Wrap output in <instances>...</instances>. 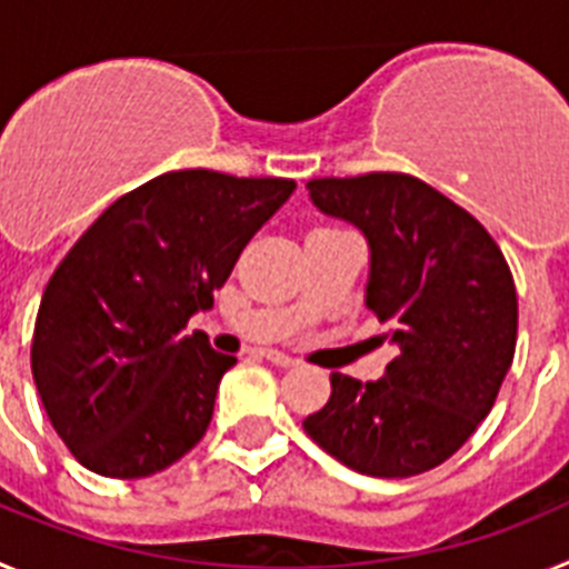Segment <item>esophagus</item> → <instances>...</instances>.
Here are the masks:
<instances>
[{
  "mask_svg": "<svg viewBox=\"0 0 569 569\" xmlns=\"http://www.w3.org/2000/svg\"><path fill=\"white\" fill-rule=\"evenodd\" d=\"M259 356L261 359H268L270 365H276V367H293L296 365L293 356L281 353V350H273V347H264V350H259Z\"/></svg>",
  "mask_w": 569,
  "mask_h": 569,
  "instance_id": "obj_1",
  "label": "esophagus"
}]
</instances>
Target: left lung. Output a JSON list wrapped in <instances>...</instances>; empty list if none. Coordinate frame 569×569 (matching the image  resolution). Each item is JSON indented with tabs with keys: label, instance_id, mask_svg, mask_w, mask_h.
Instances as JSON below:
<instances>
[{
	"label": "left lung",
	"instance_id": "1",
	"mask_svg": "<svg viewBox=\"0 0 569 569\" xmlns=\"http://www.w3.org/2000/svg\"><path fill=\"white\" fill-rule=\"evenodd\" d=\"M308 190L321 213L367 236V308L393 325L399 353L379 381L330 376L333 393L305 430L365 476L433 470L476 433L512 365L519 296L505 253L476 216L410 173L325 176Z\"/></svg>",
	"mask_w": 569,
	"mask_h": 569
}]
</instances>
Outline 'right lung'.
<instances>
[{
  "mask_svg": "<svg viewBox=\"0 0 569 569\" xmlns=\"http://www.w3.org/2000/svg\"><path fill=\"white\" fill-rule=\"evenodd\" d=\"M293 179L170 170L119 196L50 276L30 345L44 413L79 465L142 479L202 441L236 365L184 333L213 308Z\"/></svg>",
  "mask_w": 569,
  "mask_h": 569,
  "instance_id": "right-lung-1",
  "label": "right lung"
}]
</instances>
